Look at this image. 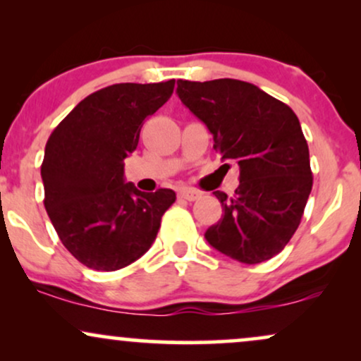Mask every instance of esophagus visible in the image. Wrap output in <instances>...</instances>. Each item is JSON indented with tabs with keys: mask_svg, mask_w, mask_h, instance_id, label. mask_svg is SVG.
Returning <instances> with one entry per match:
<instances>
[{
	"mask_svg": "<svg viewBox=\"0 0 361 361\" xmlns=\"http://www.w3.org/2000/svg\"><path fill=\"white\" fill-rule=\"evenodd\" d=\"M178 197L183 198V200L195 202L202 197V193L197 192V190H192V188H181L180 192H178Z\"/></svg>",
	"mask_w": 361,
	"mask_h": 361,
	"instance_id": "34e87169",
	"label": "esophagus"
}]
</instances>
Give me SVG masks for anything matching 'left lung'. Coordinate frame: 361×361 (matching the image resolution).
I'll return each mask as SVG.
<instances>
[{
    "label": "left lung",
    "mask_w": 361,
    "mask_h": 361,
    "mask_svg": "<svg viewBox=\"0 0 361 361\" xmlns=\"http://www.w3.org/2000/svg\"><path fill=\"white\" fill-rule=\"evenodd\" d=\"M185 106L214 135L224 161L239 164L234 197L214 192L224 215L205 233L210 246L246 264L287 246L312 190L309 146L288 105L239 80H178Z\"/></svg>",
    "instance_id": "8db88e82"
}]
</instances>
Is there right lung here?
<instances>
[{
    "mask_svg": "<svg viewBox=\"0 0 361 361\" xmlns=\"http://www.w3.org/2000/svg\"><path fill=\"white\" fill-rule=\"evenodd\" d=\"M175 80L120 82L94 91L54 128L40 175L54 229L85 267L115 271L154 243L173 190L144 193L123 180L144 120L169 100Z\"/></svg>",
    "mask_w": 361,
    "mask_h": 361,
    "instance_id": "add662e5",
    "label": "right lung"
}]
</instances>
